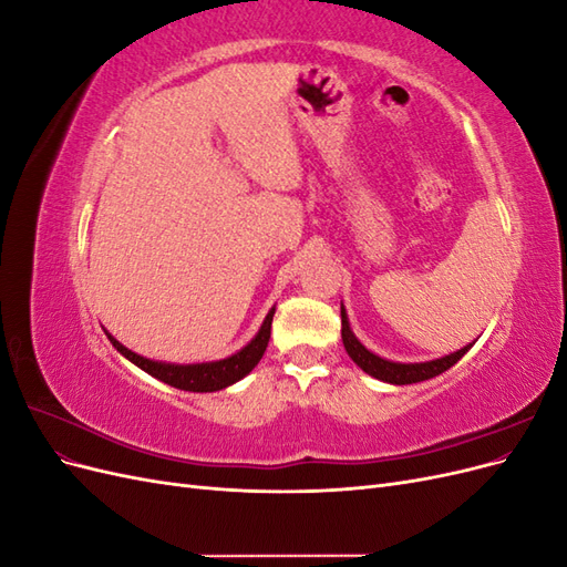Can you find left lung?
<instances>
[{"label": "left lung", "instance_id": "1", "mask_svg": "<svg viewBox=\"0 0 567 567\" xmlns=\"http://www.w3.org/2000/svg\"><path fill=\"white\" fill-rule=\"evenodd\" d=\"M340 321H342V346H346L348 354L352 357V362L367 371L373 379H379L383 383H392V385H409V383H421L427 379H435V375L444 373L450 367H454L458 359L466 354L473 342L466 348H461L452 354H444L440 359H431V362H416V364H402V362H390V359H383L379 354H373L371 350H367L362 342L357 340V336L350 329V321H348V312L346 307L340 305Z\"/></svg>", "mask_w": 567, "mask_h": 567}]
</instances>
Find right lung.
<instances>
[{
    "instance_id": "obj_1",
    "label": "right lung",
    "mask_w": 567,
    "mask_h": 567,
    "mask_svg": "<svg viewBox=\"0 0 567 567\" xmlns=\"http://www.w3.org/2000/svg\"><path fill=\"white\" fill-rule=\"evenodd\" d=\"M271 317H274V307L265 317L260 331H257V336L248 342L246 348H241L227 359H219V362H203V364L153 362V359H146L142 354L127 350L123 342H117L109 331H106V336L120 354L127 357L130 362L140 367L142 371L151 373L153 379H158V381L173 385V388H179V390H188V392H215V390H221L227 385H234L236 381H241L244 375H248L257 367V362H260L265 350H267V342L271 336Z\"/></svg>"
}]
</instances>
